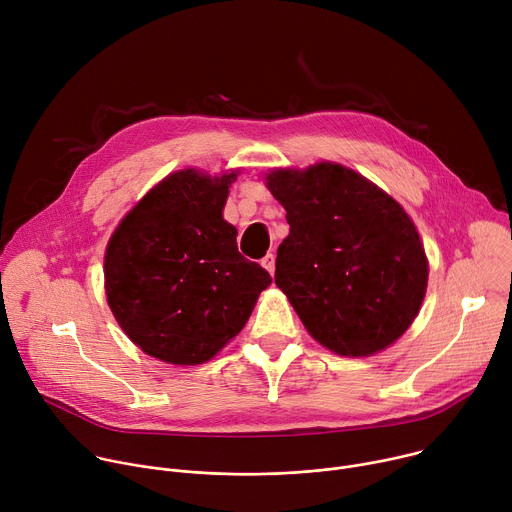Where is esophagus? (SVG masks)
Instances as JSON below:
<instances>
[{
    "label": "esophagus",
    "mask_w": 512,
    "mask_h": 512,
    "mask_svg": "<svg viewBox=\"0 0 512 512\" xmlns=\"http://www.w3.org/2000/svg\"><path fill=\"white\" fill-rule=\"evenodd\" d=\"M261 265L269 271V275H273L275 273V257L269 253V255H265V259L261 261Z\"/></svg>",
    "instance_id": "34e87169"
}]
</instances>
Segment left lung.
<instances>
[{"instance_id": "1", "label": "left lung", "mask_w": 512, "mask_h": 512, "mask_svg": "<svg viewBox=\"0 0 512 512\" xmlns=\"http://www.w3.org/2000/svg\"><path fill=\"white\" fill-rule=\"evenodd\" d=\"M265 186L285 208L275 283L308 334L340 356H373L417 318L429 261L405 208L334 162L273 168Z\"/></svg>"}]
</instances>
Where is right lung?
Here are the masks:
<instances>
[{
    "label": "right lung",
    "mask_w": 512,
    "mask_h": 512,
    "mask_svg": "<svg viewBox=\"0 0 512 512\" xmlns=\"http://www.w3.org/2000/svg\"><path fill=\"white\" fill-rule=\"evenodd\" d=\"M241 168L168 174L121 218L105 249V296L127 338L162 362L196 367L247 324L269 273L225 221Z\"/></svg>",
    "instance_id": "add662e5"
}]
</instances>
